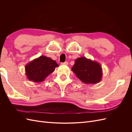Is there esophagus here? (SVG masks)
<instances>
[{"instance_id":"obj_1","label":"esophagus","mask_w":132,"mask_h":132,"mask_svg":"<svg viewBox=\"0 0 132 132\" xmlns=\"http://www.w3.org/2000/svg\"><path fill=\"white\" fill-rule=\"evenodd\" d=\"M62 64H63V65H68V62H64V63H62Z\"/></svg>"}]
</instances>
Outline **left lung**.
Instances as JSON below:
<instances>
[{
  "label": "left lung",
  "instance_id": "8db88e82",
  "mask_svg": "<svg viewBox=\"0 0 132 132\" xmlns=\"http://www.w3.org/2000/svg\"><path fill=\"white\" fill-rule=\"evenodd\" d=\"M71 70L78 79L86 84L99 82L103 74L102 67L98 62L84 57L75 60Z\"/></svg>",
  "mask_w": 132,
  "mask_h": 132
}]
</instances>
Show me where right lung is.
I'll return each mask as SVG.
<instances>
[{"mask_svg": "<svg viewBox=\"0 0 132 132\" xmlns=\"http://www.w3.org/2000/svg\"><path fill=\"white\" fill-rule=\"evenodd\" d=\"M58 66L55 61L42 55L27 64L25 68V74L30 81L41 82Z\"/></svg>", "mask_w": 132, "mask_h": 132, "instance_id": "1", "label": "right lung"}]
</instances>
